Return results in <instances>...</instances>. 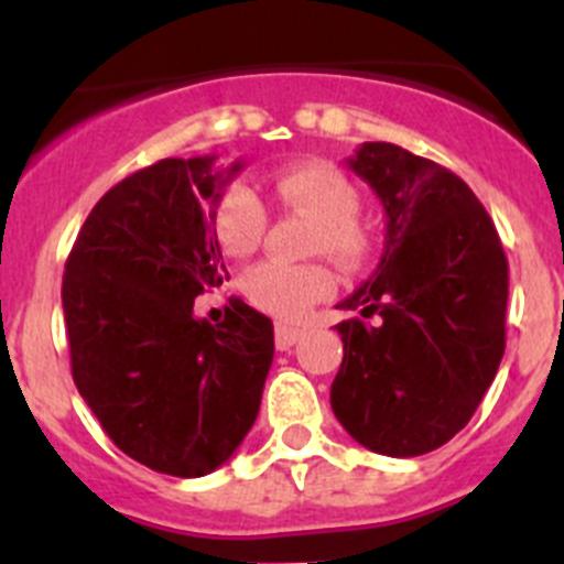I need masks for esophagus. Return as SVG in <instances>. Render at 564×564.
Listing matches in <instances>:
<instances>
[{"label":"esophagus","instance_id":"1","mask_svg":"<svg viewBox=\"0 0 564 564\" xmlns=\"http://www.w3.org/2000/svg\"><path fill=\"white\" fill-rule=\"evenodd\" d=\"M302 327H291V325H276V347L279 350H291L293 344L302 338Z\"/></svg>","mask_w":564,"mask_h":564}]
</instances>
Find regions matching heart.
Segmentation results:
<instances>
[{"mask_svg": "<svg viewBox=\"0 0 564 564\" xmlns=\"http://www.w3.org/2000/svg\"><path fill=\"white\" fill-rule=\"evenodd\" d=\"M273 192L285 206L313 214L322 226L316 251L330 253L344 268H358L370 257V234L356 220L361 197L341 169L325 161L288 166L273 177ZM268 228V208L248 183H234L214 208V234L231 257H248ZM248 302L276 318H302L316 302L336 291V273L327 265H288L279 259L259 262L246 273Z\"/></svg>", "mask_w": 564, "mask_h": 564, "instance_id": "1", "label": "heart"}]
</instances>
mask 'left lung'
<instances>
[{
	"label": "left lung",
	"mask_w": 564,
	"mask_h": 564,
	"mask_svg": "<svg viewBox=\"0 0 564 564\" xmlns=\"http://www.w3.org/2000/svg\"><path fill=\"white\" fill-rule=\"evenodd\" d=\"M347 166L387 214L383 253L338 307L347 318L330 387L338 423L390 457L437 449L471 421L506 352L508 259L475 192L395 143H361Z\"/></svg>",
	"instance_id": "obj_1"
}]
</instances>
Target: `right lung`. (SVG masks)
<instances>
[{
  "label": "right lung",
  "instance_id": "obj_1",
  "mask_svg": "<svg viewBox=\"0 0 564 564\" xmlns=\"http://www.w3.org/2000/svg\"><path fill=\"white\" fill-rule=\"evenodd\" d=\"M214 161L166 158L109 188L62 282L78 392L123 455L172 477L237 452L273 361V322L242 299L223 325L194 318V299L228 276L206 203L242 169Z\"/></svg>",
  "mask_w": 564,
  "mask_h": 564
}]
</instances>
